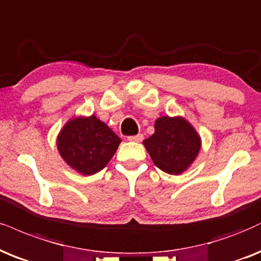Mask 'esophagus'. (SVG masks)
I'll use <instances>...</instances> for the list:
<instances>
[{
    "mask_svg": "<svg viewBox=\"0 0 261 261\" xmlns=\"http://www.w3.org/2000/svg\"><path fill=\"white\" fill-rule=\"evenodd\" d=\"M143 134H137V136H130V137H128L127 139L129 140V141H137V143H139V141H141L143 140Z\"/></svg>",
    "mask_w": 261,
    "mask_h": 261,
    "instance_id": "1",
    "label": "esophagus"
}]
</instances>
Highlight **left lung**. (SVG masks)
Listing matches in <instances>:
<instances>
[{
	"mask_svg": "<svg viewBox=\"0 0 261 261\" xmlns=\"http://www.w3.org/2000/svg\"><path fill=\"white\" fill-rule=\"evenodd\" d=\"M143 144L161 170L178 175L197 157L201 138L185 118L162 116L155 122V133Z\"/></svg>",
	"mask_w": 261,
	"mask_h": 261,
	"instance_id": "obj_1",
	"label": "left lung"
}]
</instances>
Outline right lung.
I'll return each mask as SVG.
<instances>
[{
  "label": "right lung",
  "mask_w": 261,
  "mask_h": 261,
  "mask_svg": "<svg viewBox=\"0 0 261 261\" xmlns=\"http://www.w3.org/2000/svg\"><path fill=\"white\" fill-rule=\"evenodd\" d=\"M120 143V138L94 115L70 120L57 140L63 160L83 175L95 174L104 168Z\"/></svg>",
  "instance_id": "1"
}]
</instances>
